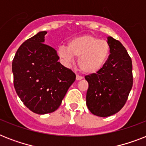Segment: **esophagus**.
Segmentation results:
<instances>
[{
    "instance_id": "1",
    "label": "esophagus",
    "mask_w": 146,
    "mask_h": 146,
    "mask_svg": "<svg viewBox=\"0 0 146 146\" xmlns=\"http://www.w3.org/2000/svg\"><path fill=\"white\" fill-rule=\"evenodd\" d=\"M76 80H82V77L81 76H79V75H76Z\"/></svg>"
}]
</instances>
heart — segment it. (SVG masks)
<instances>
[{"instance_id":"obj_1","label":"heart","mask_w":146,"mask_h":146,"mask_svg":"<svg viewBox=\"0 0 146 146\" xmlns=\"http://www.w3.org/2000/svg\"><path fill=\"white\" fill-rule=\"evenodd\" d=\"M110 52L108 42L92 35L73 38L69 41L67 47L62 45L57 49L59 57L66 63L72 62L73 57H79V68L86 74H95L102 70Z\"/></svg>"}]
</instances>
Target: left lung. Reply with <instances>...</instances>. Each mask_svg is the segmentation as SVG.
Returning a JSON list of instances; mask_svg holds the SVG:
<instances>
[{
  "mask_svg": "<svg viewBox=\"0 0 146 146\" xmlns=\"http://www.w3.org/2000/svg\"><path fill=\"white\" fill-rule=\"evenodd\" d=\"M111 54L97 73L86 76L89 83L86 105L91 113L106 117L124 106L133 86L132 60L119 41L108 36Z\"/></svg>",
  "mask_w": 146,
  "mask_h": 146,
  "instance_id": "obj_1",
  "label": "left lung"
}]
</instances>
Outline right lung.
I'll return each mask as SVG.
<instances>
[{
	"label": "right lung",
	"mask_w": 146,
	"mask_h": 146,
	"mask_svg": "<svg viewBox=\"0 0 146 146\" xmlns=\"http://www.w3.org/2000/svg\"><path fill=\"white\" fill-rule=\"evenodd\" d=\"M46 34L42 31L23 42L12 63L17 94L38 114L56 111L76 80L75 73L58 62L57 51L44 44Z\"/></svg>",
	"instance_id": "right-lung-1"
}]
</instances>
